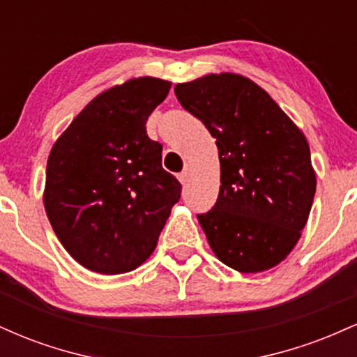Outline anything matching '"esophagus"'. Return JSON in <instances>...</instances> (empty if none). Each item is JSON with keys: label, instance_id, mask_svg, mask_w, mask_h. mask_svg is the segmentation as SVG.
Segmentation results:
<instances>
[{"label": "esophagus", "instance_id": "esophagus-1", "mask_svg": "<svg viewBox=\"0 0 357 357\" xmlns=\"http://www.w3.org/2000/svg\"><path fill=\"white\" fill-rule=\"evenodd\" d=\"M188 178H190V173H188V169H184V171H181V173L178 174V179H179V181H181L183 184L188 183Z\"/></svg>", "mask_w": 357, "mask_h": 357}]
</instances>
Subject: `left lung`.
<instances>
[{"label": "left lung", "instance_id": "left-lung-1", "mask_svg": "<svg viewBox=\"0 0 357 357\" xmlns=\"http://www.w3.org/2000/svg\"><path fill=\"white\" fill-rule=\"evenodd\" d=\"M174 93L218 146V199L198 215L211 250L243 273L275 267L296 247L312 208L305 136L264 89L235 73L178 84Z\"/></svg>", "mask_w": 357, "mask_h": 357}]
</instances>
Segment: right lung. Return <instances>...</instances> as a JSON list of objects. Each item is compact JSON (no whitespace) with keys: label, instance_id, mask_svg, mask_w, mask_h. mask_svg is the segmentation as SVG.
<instances>
[{"label":"right lung","instance_id":"1","mask_svg":"<svg viewBox=\"0 0 357 357\" xmlns=\"http://www.w3.org/2000/svg\"><path fill=\"white\" fill-rule=\"evenodd\" d=\"M171 82L142 77L100 93L52 147L45 210L65 250L93 272L137 268L158 245L181 183L147 136Z\"/></svg>","mask_w":357,"mask_h":357}]
</instances>
